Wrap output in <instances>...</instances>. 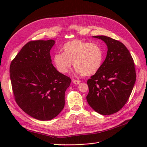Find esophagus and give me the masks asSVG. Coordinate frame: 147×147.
Masks as SVG:
<instances>
[{
    "instance_id": "obj_1",
    "label": "esophagus",
    "mask_w": 147,
    "mask_h": 147,
    "mask_svg": "<svg viewBox=\"0 0 147 147\" xmlns=\"http://www.w3.org/2000/svg\"><path fill=\"white\" fill-rule=\"evenodd\" d=\"M72 82H73L74 84H79L80 83V82H81V81H80V80H78L73 79V80H72Z\"/></svg>"
}]
</instances>
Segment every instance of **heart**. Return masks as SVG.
I'll return each mask as SVG.
<instances>
[{
    "label": "heart",
    "instance_id": "obj_1",
    "mask_svg": "<svg viewBox=\"0 0 147 147\" xmlns=\"http://www.w3.org/2000/svg\"><path fill=\"white\" fill-rule=\"evenodd\" d=\"M63 53H57L53 56V63L61 74L68 72L71 64L77 74L90 76L98 71L103 63L104 51L97 43L75 39L63 46Z\"/></svg>",
    "mask_w": 147,
    "mask_h": 147
}]
</instances>
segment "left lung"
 <instances>
[{
	"label": "left lung",
	"mask_w": 147,
	"mask_h": 147,
	"mask_svg": "<svg viewBox=\"0 0 147 147\" xmlns=\"http://www.w3.org/2000/svg\"><path fill=\"white\" fill-rule=\"evenodd\" d=\"M93 37L103 40L108 51L100 69L88 80L86 100L96 112L112 115L121 110L129 98L136 80L134 62L123 43L104 35Z\"/></svg>",
	"instance_id": "8db88e82"
}]
</instances>
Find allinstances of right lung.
Segmentation results:
<instances>
[{"label": "right lung", "instance_id": "obj_1", "mask_svg": "<svg viewBox=\"0 0 147 147\" xmlns=\"http://www.w3.org/2000/svg\"><path fill=\"white\" fill-rule=\"evenodd\" d=\"M55 42L32 40L22 48L10 66L15 100L25 113L42 121L58 115L65 104L70 77L51 63L50 51Z\"/></svg>", "mask_w": 147, "mask_h": 147}]
</instances>
